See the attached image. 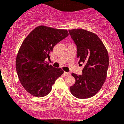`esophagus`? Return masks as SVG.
Segmentation results:
<instances>
[{"instance_id": "34e87169", "label": "esophagus", "mask_w": 124, "mask_h": 124, "mask_svg": "<svg viewBox=\"0 0 124 124\" xmlns=\"http://www.w3.org/2000/svg\"><path fill=\"white\" fill-rule=\"evenodd\" d=\"M63 74H64L65 76H69V75H70V73L69 72H64Z\"/></svg>"}]
</instances>
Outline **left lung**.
I'll list each match as a JSON object with an SVG mask.
<instances>
[{
	"label": "left lung",
	"instance_id": "1",
	"mask_svg": "<svg viewBox=\"0 0 124 124\" xmlns=\"http://www.w3.org/2000/svg\"><path fill=\"white\" fill-rule=\"evenodd\" d=\"M69 33L77 46L78 63H85L82 75L72 73L75 83L70 87V92L77 98H88L100 90L105 81L109 66L108 52L101 40L92 32L72 29L69 30Z\"/></svg>",
	"mask_w": 124,
	"mask_h": 124
}]
</instances>
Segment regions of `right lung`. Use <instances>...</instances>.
I'll return each instance as SVG.
<instances>
[{"mask_svg": "<svg viewBox=\"0 0 124 124\" xmlns=\"http://www.w3.org/2000/svg\"><path fill=\"white\" fill-rule=\"evenodd\" d=\"M69 35L66 30L40 26L33 29L23 42L16 59V69L22 85L36 97L51 92L52 86L63 73L46 62L57 43Z\"/></svg>", "mask_w": 124, "mask_h": 124, "instance_id": "obj_1", "label": "right lung"}]
</instances>
